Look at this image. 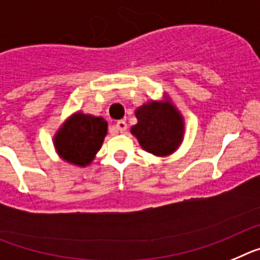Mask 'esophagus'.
Returning <instances> with one entry per match:
<instances>
[{"mask_svg":"<svg viewBox=\"0 0 260 260\" xmlns=\"http://www.w3.org/2000/svg\"><path fill=\"white\" fill-rule=\"evenodd\" d=\"M116 128H117V131H120V132H125V129H127V121H125V120H117L116 121Z\"/></svg>","mask_w":260,"mask_h":260,"instance_id":"34e87169","label":"esophagus"}]
</instances>
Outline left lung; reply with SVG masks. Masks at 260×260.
<instances>
[{
	"instance_id": "8db88e82",
	"label": "left lung",
	"mask_w": 260,
	"mask_h": 260,
	"mask_svg": "<svg viewBox=\"0 0 260 260\" xmlns=\"http://www.w3.org/2000/svg\"><path fill=\"white\" fill-rule=\"evenodd\" d=\"M137 124L131 132L140 145L155 155H168L182 143L183 120L180 115L165 103L150 102L136 110Z\"/></svg>"
}]
</instances>
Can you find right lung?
<instances>
[{
	"label": "right lung",
	"mask_w": 260,
	"mask_h": 260,
	"mask_svg": "<svg viewBox=\"0 0 260 260\" xmlns=\"http://www.w3.org/2000/svg\"><path fill=\"white\" fill-rule=\"evenodd\" d=\"M106 135L107 121L105 119L78 112L58 131L55 145L65 161L86 166L101 149Z\"/></svg>",
	"instance_id": "add662e5"
}]
</instances>
